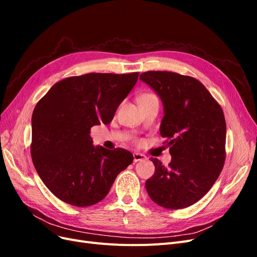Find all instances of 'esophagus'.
Returning a JSON list of instances; mask_svg holds the SVG:
<instances>
[{"label":"esophagus","instance_id":"obj_1","mask_svg":"<svg viewBox=\"0 0 257 257\" xmlns=\"http://www.w3.org/2000/svg\"><path fill=\"white\" fill-rule=\"evenodd\" d=\"M134 162H139V161H144L147 159V157L145 154L143 153H138V152H135L134 154Z\"/></svg>","mask_w":257,"mask_h":257}]
</instances>
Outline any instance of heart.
I'll use <instances>...</instances> for the list:
<instances>
[{
  "instance_id": "1",
  "label": "heart",
  "mask_w": 257,
  "mask_h": 257,
  "mask_svg": "<svg viewBox=\"0 0 257 257\" xmlns=\"http://www.w3.org/2000/svg\"><path fill=\"white\" fill-rule=\"evenodd\" d=\"M148 95H153V94H144V95H142V96H148ZM141 96V97H142Z\"/></svg>"
}]
</instances>
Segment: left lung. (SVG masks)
Segmentation results:
<instances>
[{
  "instance_id": "8db88e82",
  "label": "left lung",
  "mask_w": 257,
  "mask_h": 257,
  "mask_svg": "<svg viewBox=\"0 0 257 257\" xmlns=\"http://www.w3.org/2000/svg\"><path fill=\"white\" fill-rule=\"evenodd\" d=\"M164 105L160 134L167 141V167L151 159L154 175L146 181L150 198L166 209L186 208L203 198L219 178L226 158V122L222 107L191 76L149 71L139 77Z\"/></svg>"
}]
</instances>
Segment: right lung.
Masks as SVG:
<instances>
[{
    "label": "right lung",
    "instance_id": "obj_1",
    "mask_svg": "<svg viewBox=\"0 0 257 257\" xmlns=\"http://www.w3.org/2000/svg\"><path fill=\"white\" fill-rule=\"evenodd\" d=\"M139 73H89L54 83L32 114L31 157L38 176L62 201L89 207L105 198L130 151L92 145L90 131L109 124L116 108L137 82Z\"/></svg>",
    "mask_w": 257,
    "mask_h": 257
}]
</instances>
